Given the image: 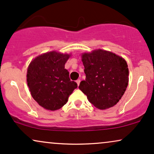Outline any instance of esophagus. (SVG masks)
<instances>
[{"label": "esophagus", "mask_w": 154, "mask_h": 154, "mask_svg": "<svg viewBox=\"0 0 154 154\" xmlns=\"http://www.w3.org/2000/svg\"><path fill=\"white\" fill-rule=\"evenodd\" d=\"M76 82H77V85H79V83H80V79H77V81H76Z\"/></svg>", "instance_id": "obj_1"}]
</instances>
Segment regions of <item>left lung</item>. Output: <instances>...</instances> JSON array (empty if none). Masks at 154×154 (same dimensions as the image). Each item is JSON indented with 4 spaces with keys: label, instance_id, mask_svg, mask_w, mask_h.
Returning <instances> with one entry per match:
<instances>
[{
    "label": "left lung",
    "instance_id": "8db88e82",
    "mask_svg": "<svg viewBox=\"0 0 154 154\" xmlns=\"http://www.w3.org/2000/svg\"><path fill=\"white\" fill-rule=\"evenodd\" d=\"M82 57L86 78L79 84V90L98 109L114 106L128 87L129 70L126 61L100 49L82 54Z\"/></svg>",
    "mask_w": 154,
    "mask_h": 154
}]
</instances>
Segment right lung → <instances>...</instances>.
I'll return each mask as SVG.
<instances>
[{
    "label": "right lung",
    "mask_w": 154,
    "mask_h": 154,
    "mask_svg": "<svg viewBox=\"0 0 154 154\" xmlns=\"http://www.w3.org/2000/svg\"><path fill=\"white\" fill-rule=\"evenodd\" d=\"M69 57V55L56 51L46 53L32 61L27 69L26 81L32 96L48 110L61 109L77 88L64 69Z\"/></svg>",
    "instance_id": "add662e5"
}]
</instances>
